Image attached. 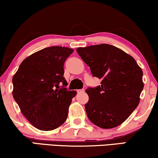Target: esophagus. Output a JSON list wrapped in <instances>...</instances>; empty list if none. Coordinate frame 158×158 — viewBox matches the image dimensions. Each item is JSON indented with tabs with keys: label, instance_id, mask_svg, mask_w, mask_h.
Returning <instances> with one entry per match:
<instances>
[{
	"label": "esophagus",
	"instance_id": "1",
	"mask_svg": "<svg viewBox=\"0 0 158 158\" xmlns=\"http://www.w3.org/2000/svg\"><path fill=\"white\" fill-rule=\"evenodd\" d=\"M84 92H85V89H80L77 90L78 93H84Z\"/></svg>",
	"mask_w": 158,
	"mask_h": 158
}]
</instances>
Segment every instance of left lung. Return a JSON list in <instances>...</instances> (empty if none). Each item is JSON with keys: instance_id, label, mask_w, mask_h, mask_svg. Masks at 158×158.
Here are the masks:
<instances>
[{"instance_id": "1", "label": "left lung", "mask_w": 158, "mask_h": 158, "mask_svg": "<svg viewBox=\"0 0 158 158\" xmlns=\"http://www.w3.org/2000/svg\"><path fill=\"white\" fill-rule=\"evenodd\" d=\"M77 52L93 77L101 79V85L86 89L87 117L101 128L117 127L139 105L143 88L142 70L131 55L107 44L79 47Z\"/></svg>"}]
</instances>
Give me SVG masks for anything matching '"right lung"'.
I'll list each match as a JSON object with an SVG mask.
<instances>
[{
  "instance_id": "1",
  "label": "right lung",
  "mask_w": 158,
  "mask_h": 158,
  "mask_svg": "<svg viewBox=\"0 0 158 158\" xmlns=\"http://www.w3.org/2000/svg\"><path fill=\"white\" fill-rule=\"evenodd\" d=\"M73 52L57 46L38 51L22 62L13 77L14 98L26 119L41 131L56 129L66 120L77 92L65 87L63 66Z\"/></svg>"
}]
</instances>
